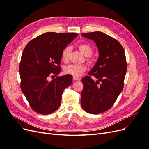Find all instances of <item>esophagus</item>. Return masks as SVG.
<instances>
[{"mask_svg": "<svg viewBox=\"0 0 149 149\" xmlns=\"http://www.w3.org/2000/svg\"><path fill=\"white\" fill-rule=\"evenodd\" d=\"M81 79L78 77H75V76H73V80L74 81H79Z\"/></svg>", "mask_w": 149, "mask_h": 149, "instance_id": "obj_1", "label": "esophagus"}]
</instances>
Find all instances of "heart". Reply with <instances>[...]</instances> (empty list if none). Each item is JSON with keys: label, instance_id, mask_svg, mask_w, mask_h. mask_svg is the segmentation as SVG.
<instances>
[{"label": "heart", "instance_id": "b5f03b06", "mask_svg": "<svg viewBox=\"0 0 149 149\" xmlns=\"http://www.w3.org/2000/svg\"><path fill=\"white\" fill-rule=\"evenodd\" d=\"M78 48L81 52V53H83L86 56L91 55L93 52V48L87 43L79 44L78 45ZM71 50V48L70 47H66L63 49L61 54L63 60L65 61L68 60ZM88 60L90 63L93 62V60L91 58H88ZM86 70V67L84 65L73 64L67 66L65 69V72L66 74H71L72 76H75V77H78V76L81 75Z\"/></svg>", "mask_w": 149, "mask_h": 149}]
</instances>
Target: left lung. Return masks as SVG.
Wrapping results in <instances>:
<instances>
[{
    "label": "left lung",
    "instance_id": "left-lung-1",
    "mask_svg": "<svg viewBox=\"0 0 149 149\" xmlns=\"http://www.w3.org/2000/svg\"><path fill=\"white\" fill-rule=\"evenodd\" d=\"M81 35L96 43L99 58L89 76L81 80L83 89L81 104L86 112L97 114L109 109L123 91L127 71L125 52L118 40L101 31ZM91 75L98 79L96 82Z\"/></svg>",
    "mask_w": 149,
    "mask_h": 149
}]
</instances>
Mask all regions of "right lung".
<instances>
[{
	"label": "right lung",
	"instance_id": "1",
	"mask_svg": "<svg viewBox=\"0 0 149 149\" xmlns=\"http://www.w3.org/2000/svg\"><path fill=\"white\" fill-rule=\"evenodd\" d=\"M78 35L47 32L25 47L19 66L20 87L31 109L37 113L49 114L59 108L62 94L72 83L73 76H57L51 81L48 79L60 73L62 52Z\"/></svg>",
	"mask_w": 149,
	"mask_h": 149
}]
</instances>
